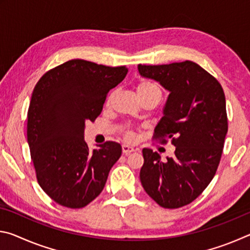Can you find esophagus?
<instances>
[{"label": "esophagus", "mask_w": 250, "mask_h": 250, "mask_svg": "<svg viewBox=\"0 0 250 250\" xmlns=\"http://www.w3.org/2000/svg\"><path fill=\"white\" fill-rule=\"evenodd\" d=\"M135 149L132 146H122V153H124L125 155H129L130 153H132V152H134Z\"/></svg>", "instance_id": "esophagus-1"}]
</instances>
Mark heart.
I'll return each instance as SVG.
<instances>
[{"mask_svg": "<svg viewBox=\"0 0 250 250\" xmlns=\"http://www.w3.org/2000/svg\"><path fill=\"white\" fill-rule=\"evenodd\" d=\"M137 91H138L139 97H142L145 95L150 94V92H160V89L155 86L154 83H149V82H141L140 83L138 84ZM124 137H125L126 141H133L134 133L132 132V130L125 129L124 130Z\"/></svg>", "mask_w": 250, "mask_h": 250, "instance_id": "heart-1", "label": "heart"}]
</instances>
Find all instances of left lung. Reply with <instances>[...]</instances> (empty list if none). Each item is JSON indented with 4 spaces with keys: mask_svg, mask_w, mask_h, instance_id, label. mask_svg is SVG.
<instances>
[{
    "mask_svg": "<svg viewBox=\"0 0 250 250\" xmlns=\"http://www.w3.org/2000/svg\"><path fill=\"white\" fill-rule=\"evenodd\" d=\"M138 69L170 92L153 138L172 139L175 146L166 161L142 150L141 184L160 206L179 208L196 200L217 171L228 130L225 95L217 79L191 61Z\"/></svg>",
    "mask_w": 250,
    "mask_h": 250,
    "instance_id": "obj_1",
    "label": "left lung"
}]
</instances>
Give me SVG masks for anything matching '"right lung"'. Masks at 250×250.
Wrapping results in <instances>:
<instances>
[{"label": "right lung", "mask_w": 250, "mask_h": 250, "mask_svg": "<svg viewBox=\"0 0 250 250\" xmlns=\"http://www.w3.org/2000/svg\"><path fill=\"white\" fill-rule=\"evenodd\" d=\"M126 73L125 66L71 59L48 70L34 88L27 142L37 182L57 204L82 208L103 192L122 149L107 141L89 151L84 128L100 115L108 92Z\"/></svg>", "instance_id": "add662e5"}]
</instances>
